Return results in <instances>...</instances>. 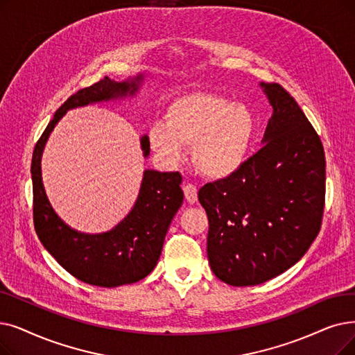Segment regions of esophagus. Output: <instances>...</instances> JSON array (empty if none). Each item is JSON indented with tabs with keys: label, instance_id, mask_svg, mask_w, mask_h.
I'll return each instance as SVG.
<instances>
[{
	"label": "esophagus",
	"instance_id": "34e87169",
	"mask_svg": "<svg viewBox=\"0 0 355 355\" xmlns=\"http://www.w3.org/2000/svg\"><path fill=\"white\" fill-rule=\"evenodd\" d=\"M197 193H198V190H197L194 184L189 182V184H186V186H184V196H186L189 203L193 205V203L197 202Z\"/></svg>",
	"mask_w": 355,
	"mask_h": 355
}]
</instances>
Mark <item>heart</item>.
<instances>
[{"label":"heart","instance_id":"obj_1","mask_svg":"<svg viewBox=\"0 0 355 355\" xmlns=\"http://www.w3.org/2000/svg\"><path fill=\"white\" fill-rule=\"evenodd\" d=\"M255 119L242 103L211 92H191L169 104L166 121L148 132L150 148L169 165L178 164L191 148L194 166L203 175L220 180L243 165L254 139Z\"/></svg>","mask_w":355,"mask_h":355}]
</instances>
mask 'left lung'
<instances>
[{"label":"left lung","mask_w":355,"mask_h":355,"mask_svg":"<svg viewBox=\"0 0 355 355\" xmlns=\"http://www.w3.org/2000/svg\"><path fill=\"white\" fill-rule=\"evenodd\" d=\"M272 105L266 144L232 175L198 191L207 257L226 284L266 283L295 266L318 236L325 207V152L280 84H261Z\"/></svg>","instance_id":"left-lung-1"}]
</instances>
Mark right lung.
Segmentation results:
<instances>
[{
    "label": "right lung",
    "instance_id": "1",
    "mask_svg": "<svg viewBox=\"0 0 355 355\" xmlns=\"http://www.w3.org/2000/svg\"><path fill=\"white\" fill-rule=\"evenodd\" d=\"M142 75L132 81L116 83L109 76L72 94L56 110L48 128L37 141L32 158L33 223L35 230L48 252L71 275L80 282L98 287H119L139 282L155 268L166 230L182 205L180 187L181 174L158 173L146 169L139 196L132 211L116 227L105 234L85 235L71 229L58 218L46 197L40 158L46 141L67 110L89 103L135 94ZM145 157L149 139H141Z\"/></svg>",
    "mask_w": 355,
    "mask_h": 355
}]
</instances>
